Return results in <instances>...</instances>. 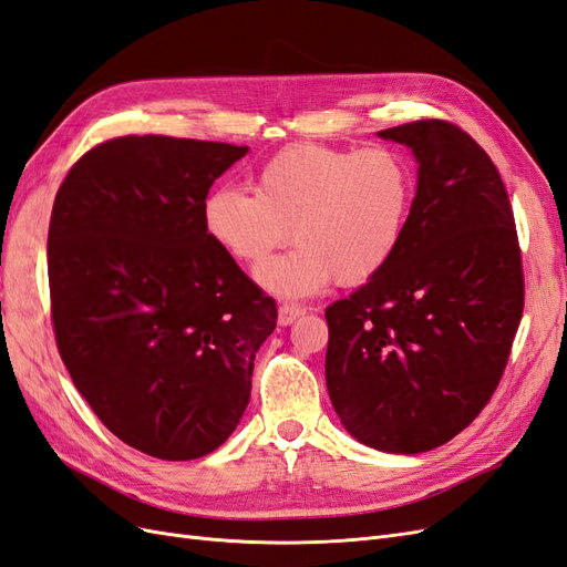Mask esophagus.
Returning a JSON list of instances; mask_svg holds the SVG:
<instances>
[{"label":"esophagus","instance_id":"34e87169","mask_svg":"<svg viewBox=\"0 0 567 567\" xmlns=\"http://www.w3.org/2000/svg\"><path fill=\"white\" fill-rule=\"evenodd\" d=\"M302 315H305V307H300V305H293V302H281L279 305V323L281 326L293 323Z\"/></svg>","mask_w":567,"mask_h":567}]
</instances>
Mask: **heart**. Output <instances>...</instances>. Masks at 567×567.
Instances as JSON below:
<instances>
[{
  "mask_svg": "<svg viewBox=\"0 0 567 567\" xmlns=\"http://www.w3.org/2000/svg\"><path fill=\"white\" fill-rule=\"evenodd\" d=\"M414 194V169L400 151L293 144L257 169L255 194L215 188L203 225L244 265L265 262L293 227L296 250L257 277L277 293L305 296L331 279L352 286L375 277L400 248Z\"/></svg>",
  "mask_w": 567,
  "mask_h": 567,
  "instance_id": "obj_1",
  "label": "heart"
}]
</instances>
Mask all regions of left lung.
<instances>
[{
  "label": "left lung",
  "instance_id": "8db88e82",
  "mask_svg": "<svg viewBox=\"0 0 567 567\" xmlns=\"http://www.w3.org/2000/svg\"><path fill=\"white\" fill-rule=\"evenodd\" d=\"M419 161L392 260L326 307V385L348 433L419 454L450 442L499 385L525 305L516 219L492 163L447 120L379 132Z\"/></svg>",
  "mask_w": 567,
  "mask_h": 567
}]
</instances>
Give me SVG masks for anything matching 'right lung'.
I'll list each match as a JSON object with an SVG mask.
<instances>
[{"label":"right lung","instance_id":"add662e5","mask_svg":"<svg viewBox=\"0 0 567 567\" xmlns=\"http://www.w3.org/2000/svg\"><path fill=\"white\" fill-rule=\"evenodd\" d=\"M248 146L127 134L71 167L49 221L56 348L99 421L165 461L210 454L241 421L277 302L203 225Z\"/></svg>","mask_w":567,"mask_h":567}]
</instances>
